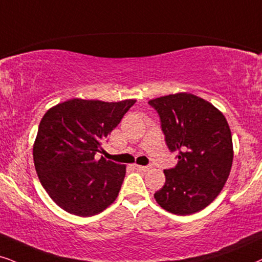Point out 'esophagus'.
Wrapping results in <instances>:
<instances>
[{"label": "esophagus", "instance_id": "34e87169", "mask_svg": "<svg viewBox=\"0 0 262 262\" xmlns=\"http://www.w3.org/2000/svg\"><path fill=\"white\" fill-rule=\"evenodd\" d=\"M136 168L138 169V171H141V172H147V171H149V166H139V165H136Z\"/></svg>", "mask_w": 262, "mask_h": 262}]
</instances>
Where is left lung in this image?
<instances>
[{"label": "left lung", "instance_id": "1", "mask_svg": "<svg viewBox=\"0 0 262 262\" xmlns=\"http://www.w3.org/2000/svg\"><path fill=\"white\" fill-rule=\"evenodd\" d=\"M160 117L161 130L178 164L165 169V185L154 193L165 210L178 215L200 212L222 191L233 160L232 136L213 104L181 93L148 102Z\"/></svg>", "mask_w": 262, "mask_h": 262}]
</instances>
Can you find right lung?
I'll return each instance as SVG.
<instances>
[{
  "label": "right lung",
  "instance_id": "obj_1",
  "mask_svg": "<svg viewBox=\"0 0 262 262\" xmlns=\"http://www.w3.org/2000/svg\"><path fill=\"white\" fill-rule=\"evenodd\" d=\"M135 102L73 98L44 114L33 162L40 184L63 210L93 216L118 198L126 166L95 155Z\"/></svg>",
  "mask_w": 262,
  "mask_h": 262
}]
</instances>
